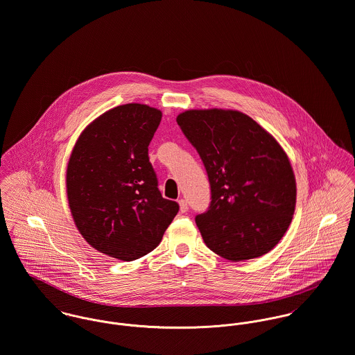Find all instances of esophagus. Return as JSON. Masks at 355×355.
<instances>
[{
	"label": "esophagus",
	"mask_w": 355,
	"mask_h": 355,
	"mask_svg": "<svg viewBox=\"0 0 355 355\" xmlns=\"http://www.w3.org/2000/svg\"><path fill=\"white\" fill-rule=\"evenodd\" d=\"M178 202H180V209H181V212H187V211L189 209V204H188V200H187V198H181Z\"/></svg>",
	"instance_id": "34e87169"
}]
</instances>
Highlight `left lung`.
<instances>
[{
  "label": "left lung",
  "instance_id": "8db88e82",
  "mask_svg": "<svg viewBox=\"0 0 355 355\" xmlns=\"http://www.w3.org/2000/svg\"><path fill=\"white\" fill-rule=\"evenodd\" d=\"M177 123L209 181L211 202L195 218L207 246L232 261L268 253L295 208V178L284 151L239 112L189 110Z\"/></svg>",
  "mask_w": 355,
  "mask_h": 355
}]
</instances>
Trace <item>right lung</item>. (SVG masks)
<instances>
[{
  "label": "right lung",
  "mask_w": 355,
  "mask_h": 355,
  "mask_svg": "<svg viewBox=\"0 0 355 355\" xmlns=\"http://www.w3.org/2000/svg\"><path fill=\"white\" fill-rule=\"evenodd\" d=\"M160 119L147 105L117 106L88 125L68 163L67 192L81 236L123 261L154 250L180 209L162 197L148 157Z\"/></svg>",
  "instance_id": "right-lung-1"
}]
</instances>
